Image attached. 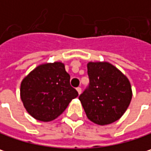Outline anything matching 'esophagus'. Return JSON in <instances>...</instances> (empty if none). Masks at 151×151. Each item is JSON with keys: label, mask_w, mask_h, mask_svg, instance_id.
<instances>
[{"label": "esophagus", "mask_w": 151, "mask_h": 151, "mask_svg": "<svg viewBox=\"0 0 151 151\" xmlns=\"http://www.w3.org/2000/svg\"><path fill=\"white\" fill-rule=\"evenodd\" d=\"M76 90H77V92H78V93H79V94H81V88H76Z\"/></svg>", "instance_id": "obj_1"}]
</instances>
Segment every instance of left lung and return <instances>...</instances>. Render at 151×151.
Instances as JSON below:
<instances>
[{
    "label": "left lung",
    "mask_w": 151,
    "mask_h": 151,
    "mask_svg": "<svg viewBox=\"0 0 151 151\" xmlns=\"http://www.w3.org/2000/svg\"><path fill=\"white\" fill-rule=\"evenodd\" d=\"M89 85L79 96L88 119L101 125L115 122L128 108L132 97L131 83L106 62L88 63Z\"/></svg>",
    "instance_id": "8db88e82"
}]
</instances>
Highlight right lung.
Masks as SVG:
<instances>
[{
    "mask_svg": "<svg viewBox=\"0 0 151 151\" xmlns=\"http://www.w3.org/2000/svg\"><path fill=\"white\" fill-rule=\"evenodd\" d=\"M70 80L64 64L60 62L35 68L20 85V98L28 113L43 122L57 119L78 96Z\"/></svg>",
    "mask_w": 151,
    "mask_h": 151,
    "instance_id": "add662e5",
    "label": "right lung"
}]
</instances>
